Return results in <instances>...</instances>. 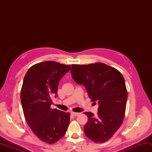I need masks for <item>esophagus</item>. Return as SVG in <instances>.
I'll list each match as a JSON object with an SVG mask.
<instances>
[{
	"label": "esophagus",
	"instance_id": "esophagus-1",
	"mask_svg": "<svg viewBox=\"0 0 152 152\" xmlns=\"http://www.w3.org/2000/svg\"><path fill=\"white\" fill-rule=\"evenodd\" d=\"M70 114H71V115H74V116H77V115H78L80 114L79 113H78V112H71Z\"/></svg>",
	"mask_w": 152,
	"mask_h": 152
}]
</instances>
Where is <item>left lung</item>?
<instances>
[{"instance_id": "8db88e82", "label": "left lung", "mask_w": 152, "mask_h": 152, "mask_svg": "<svg viewBox=\"0 0 152 152\" xmlns=\"http://www.w3.org/2000/svg\"><path fill=\"white\" fill-rule=\"evenodd\" d=\"M70 72L77 83L86 88L93 102H98L97 116L85 112L88 121L83 127L86 137L96 143L108 140L124 119L127 90L121 73L102 63L72 64Z\"/></svg>"}]
</instances>
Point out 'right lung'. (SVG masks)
<instances>
[{
    "mask_svg": "<svg viewBox=\"0 0 152 152\" xmlns=\"http://www.w3.org/2000/svg\"><path fill=\"white\" fill-rule=\"evenodd\" d=\"M70 65L48 61L28 70L21 89V102L27 124L42 141L54 144L63 137L70 123V113L51 108L59 80Z\"/></svg>",
    "mask_w": 152,
    "mask_h": 152,
    "instance_id": "1",
    "label": "right lung"
}]
</instances>
